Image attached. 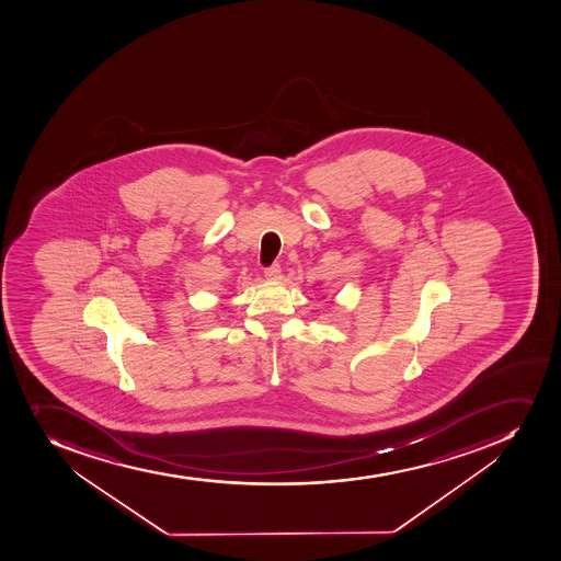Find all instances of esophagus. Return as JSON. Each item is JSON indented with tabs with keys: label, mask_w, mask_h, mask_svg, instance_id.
Wrapping results in <instances>:
<instances>
[{
	"label": "esophagus",
	"mask_w": 561,
	"mask_h": 561,
	"mask_svg": "<svg viewBox=\"0 0 561 561\" xmlns=\"http://www.w3.org/2000/svg\"><path fill=\"white\" fill-rule=\"evenodd\" d=\"M279 276H282V267H279L278 263H274L271 267L265 268V278L279 279Z\"/></svg>",
	"instance_id": "34e87169"
}]
</instances>
